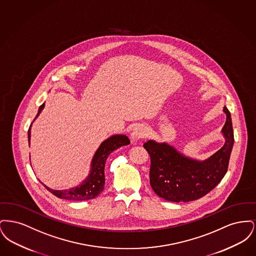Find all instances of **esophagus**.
<instances>
[{
	"mask_svg": "<svg viewBox=\"0 0 256 256\" xmlns=\"http://www.w3.org/2000/svg\"><path fill=\"white\" fill-rule=\"evenodd\" d=\"M146 134H148V130H146V126L143 124H137L134 126L130 136L134 141H138V140H141L144 137H146Z\"/></svg>",
	"mask_w": 256,
	"mask_h": 256,
	"instance_id": "34e87169",
	"label": "esophagus"
}]
</instances>
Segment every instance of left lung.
I'll use <instances>...</instances> for the list:
<instances>
[{"label": "left lung", "instance_id": "left-lung-1", "mask_svg": "<svg viewBox=\"0 0 256 256\" xmlns=\"http://www.w3.org/2000/svg\"><path fill=\"white\" fill-rule=\"evenodd\" d=\"M226 121L222 128L226 142L204 161L187 158L167 143L148 140L144 144L150 158V183L156 195L174 202L198 200L213 190L228 172L234 135L230 112L224 108Z\"/></svg>", "mask_w": 256, "mask_h": 256}]
</instances>
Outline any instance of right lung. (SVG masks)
<instances>
[{
  "label": "right lung",
  "instance_id": "1",
  "mask_svg": "<svg viewBox=\"0 0 256 256\" xmlns=\"http://www.w3.org/2000/svg\"><path fill=\"white\" fill-rule=\"evenodd\" d=\"M44 108H45V102L39 106L36 117L34 118L32 122L36 121V119L39 116V114L41 113V111ZM32 124L28 130V145H30V141ZM130 143V139L128 138L126 135H124V134L112 135V136H110V138L104 140L98 148V150L92 158L88 176L78 186H74V187L69 188V189H65V190H54V189L49 188L48 186H46L45 184L41 183L45 186V188L47 190H49L52 194H54L60 198H64V200H76V202L95 198L96 196L102 193V191L104 188V182H106L104 166H106V161L108 159V156L113 150H117L120 146H126Z\"/></svg>",
  "mask_w": 256,
  "mask_h": 256
}]
</instances>
